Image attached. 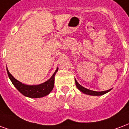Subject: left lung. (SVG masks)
I'll return each mask as SVG.
<instances>
[{
    "instance_id": "obj_1",
    "label": "left lung",
    "mask_w": 129,
    "mask_h": 129,
    "mask_svg": "<svg viewBox=\"0 0 129 129\" xmlns=\"http://www.w3.org/2000/svg\"><path fill=\"white\" fill-rule=\"evenodd\" d=\"M75 82H76V84L77 88L82 91V93H84L85 94H88V95H104L105 93H107V92H109L111 90H107V91H91V90H89L88 89H86L84 88L82 86H81L80 84H79L78 82L76 81V80H75Z\"/></svg>"
}]
</instances>
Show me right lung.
<instances>
[{"instance_id":"obj_1","label":"right lung","mask_w":129,"mask_h":129,"mask_svg":"<svg viewBox=\"0 0 129 129\" xmlns=\"http://www.w3.org/2000/svg\"><path fill=\"white\" fill-rule=\"evenodd\" d=\"M58 70V68H57L53 76H51V78L43 84H38V85H26L21 83L20 82L18 81L16 79H15L11 75L7 68L8 76L15 87L25 96L32 98H38L47 95L52 91L54 86V76Z\"/></svg>"}]
</instances>
